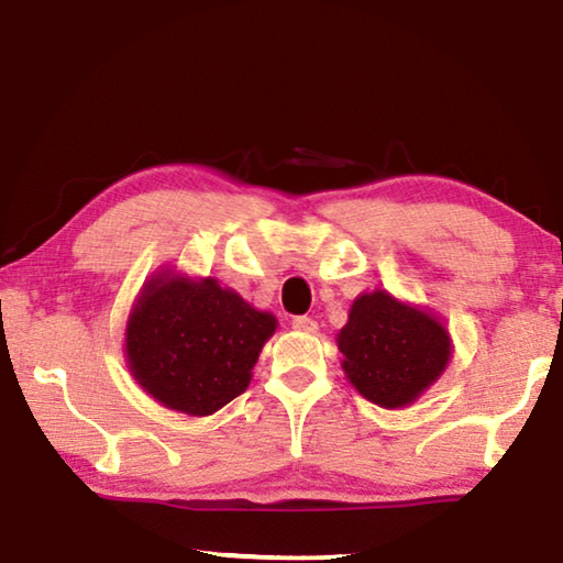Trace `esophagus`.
I'll return each mask as SVG.
<instances>
[{
	"label": "esophagus",
	"mask_w": 563,
	"mask_h": 563,
	"mask_svg": "<svg viewBox=\"0 0 563 563\" xmlns=\"http://www.w3.org/2000/svg\"><path fill=\"white\" fill-rule=\"evenodd\" d=\"M291 327L297 332H317V322L311 317H294Z\"/></svg>",
	"instance_id": "obj_1"
}]
</instances>
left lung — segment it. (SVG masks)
I'll return each instance as SVG.
<instances>
[{"label":"left lung","mask_w":563,"mask_h":563,"mask_svg":"<svg viewBox=\"0 0 563 563\" xmlns=\"http://www.w3.org/2000/svg\"><path fill=\"white\" fill-rule=\"evenodd\" d=\"M342 369L362 397L379 408H408L443 375L453 354L451 334L438 317L385 289L354 299L336 334Z\"/></svg>","instance_id":"8db88e82"}]
</instances>
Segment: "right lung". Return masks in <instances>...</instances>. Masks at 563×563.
I'll return each instance as SVG.
<instances>
[{
	"instance_id": "obj_1",
	"label": "right lung",
	"mask_w": 563,
	"mask_h": 563,
	"mask_svg": "<svg viewBox=\"0 0 563 563\" xmlns=\"http://www.w3.org/2000/svg\"><path fill=\"white\" fill-rule=\"evenodd\" d=\"M276 317L216 279L163 272L145 282L125 327L135 383L170 410L203 418L252 383Z\"/></svg>"
}]
</instances>
